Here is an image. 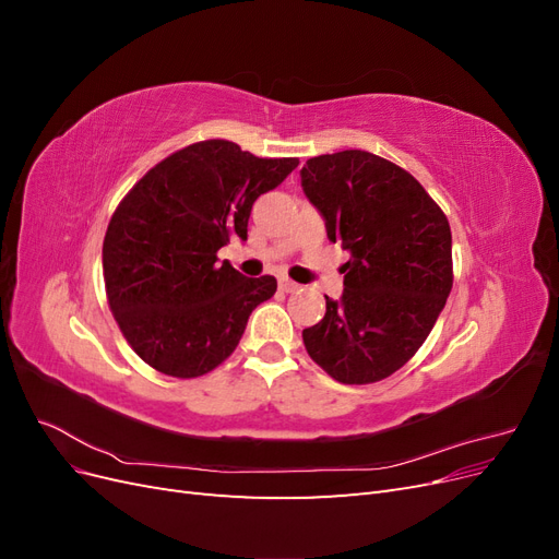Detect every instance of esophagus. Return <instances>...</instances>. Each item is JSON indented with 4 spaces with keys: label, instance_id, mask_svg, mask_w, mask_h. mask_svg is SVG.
Masks as SVG:
<instances>
[{
    "label": "esophagus",
    "instance_id": "1",
    "mask_svg": "<svg viewBox=\"0 0 559 559\" xmlns=\"http://www.w3.org/2000/svg\"><path fill=\"white\" fill-rule=\"evenodd\" d=\"M280 289H282V292H286V294H292V292H296V289H298V284H296V282H292L289 277H280Z\"/></svg>",
    "mask_w": 559,
    "mask_h": 559
}]
</instances>
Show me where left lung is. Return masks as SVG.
I'll return each instance as SVG.
<instances>
[{
    "instance_id": "8db88e82",
    "label": "left lung",
    "mask_w": 559,
    "mask_h": 559,
    "mask_svg": "<svg viewBox=\"0 0 559 559\" xmlns=\"http://www.w3.org/2000/svg\"><path fill=\"white\" fill-rule=\"evenodd\" d=\"M308 200L343 242L341 300L302 331V343L343 384L384 380L427 341L452 289V235L443 210L392 160L361 148L310 158L300 170Z\"/></svg>"
}]
</instances>
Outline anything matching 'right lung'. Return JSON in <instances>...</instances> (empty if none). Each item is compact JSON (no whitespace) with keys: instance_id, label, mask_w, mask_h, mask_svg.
<instances>
[{"instance_id":"add662e5","label":"right lung","mask_w":559,"mask_h":559,"mask_svg":"<svg viewBox=\"0 0 559 559\" xmlns=\"http://www.w3.org/2000/svg\"><path fill=\"white\" fill-rule=\"evenodd\" d=\"M298 167L228 140L175 151L132 186L111 216L103 267L118 329L158 373L200 378L238 347L273 275L245 277L216 251L247 240L251 205Z\"/></svg>"}]
</instances>
